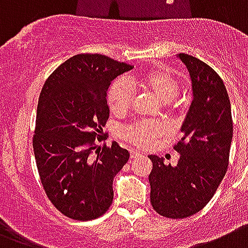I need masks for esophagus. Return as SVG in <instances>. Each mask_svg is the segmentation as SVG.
Here are the masks:
<instances>
[{"label":"esophagus","mask_w":248,"mask_h":248,"mask_svg":"<svg viewBox=\"0 0 248 248\" xmlns=\"http://www.w3.org/2000/svg\"><path fill=\"white\" fill-rule=\"evenodd\" d=\"M142 156L141 153H138V151H130V159H136Z\"/></svg>","instance_id":"34e87169"}]
</instances>
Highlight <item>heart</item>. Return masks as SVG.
<instances>
[{
	"instance_id": "obj_1",
	"label": "heart",
	"mask_w": 248,
	"mask_h": 248,
	"mask_svg": "<svg viewBox=\"0 0 248 248\" xmlns=\"http://www.w3.org/2000/svg\"><path fill=\"white\" fill-rule=\"evenodd\" d=\"M134 84L146 93L154 95L170 111L177 108V94L180 81L172 72L167 70H150L140 75ZM107 103L115 115L125 114L133 103V92L122 78L115 80L107 92ZM166 133V128L159 122H136L123 126L120 136L130 145L146 149L156 138Z\"/></svg>"
}]
</instances>
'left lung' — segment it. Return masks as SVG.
Wrapping results in <instances>:
<instances>
[{
    "instance_id": "1",
    "label": "left lung",
    "mask_w": 248,
    "mask_h": 248,
    "mask_svg": "<svg viewBox=\"0 0 248 248\" xmlns=\"http://www.w3.org/2000/svg\"><path fill=\"white\" fill-rule=\"evenodd\" d=\"M193 86V102L173 146L176 166L150 155L151 206L168 218H185L204 208L216 193L229 166L233 120L226 88L217 72L189 54H178Z\"/></svg>"
}]
</instances>
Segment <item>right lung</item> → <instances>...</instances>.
Instances as JSON below:
<instances>
[{
    "label": "right lung",
    "instance_id": "right-lung-1",
    "mask_svg": "<svg viewBox=\"0 0 248 248\" xmlns=\"http://www.w3.org/2000/svg\"><path fill=\"white\" fill-rule=\"evenodd\" d=\"M133 68L101 54H78L47 78L37 105L33 153L46 195L64 216L88 221L114 199L112 181L129 153L103 132L110 108L107 90Z\"/></svg>",
    "mask_w": 248,
    "mask_h": 248
}]
</instances>
